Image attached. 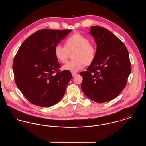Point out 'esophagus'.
Wrapping results in <instances>:
<instances>
[{"instance_id":"obj_1","label":"esophagus","mask_w":146,"mask_h":146,"mask_svg":"<svg viewBox=\"0 0 146 146\" xmlns=\"http://www.w3.org/2000/svg\"><path fill=\"white\" fill-rule=\"evenodd\" d=\"M72 76H73V77H74V76L77 75V73H72Z\"/></svg>"}]
</instances>
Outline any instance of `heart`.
<instances>
[{
    "mask_svg": "<svg viewBox=\"0 0 146 146\" xmlns=\"http://www.w3.org/2000/svg\"><path fill=\"white\" fill-rule=\"evenodd\" d=\"M73 53L74 60L70 61L63 66L64 70L71 72H76L84 66H89L94 62L96 55L95 45L90 42L88 38L79 33H74L67 38L64 46L56 45L54 48V55L60 62L64 63L67 60L69 52Z\"/></svg>",
    "mask_w": 146,
    "mask_h": 146,
    "instance_id": "obj_1",
    "label": "heart"
}]
</instances>
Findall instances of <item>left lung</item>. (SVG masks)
Segmentation results:
<instances>
[{
	"label": "left lung",
	"mask_w": 146,
	"mask_h": 146,
	"mask_svg": "<svg viewBox=\"0 0 146 146\" xmlns=\"http://www.w3.org/2000/svg\"><path fill=\"white\" fill-rule=\"evenodd\" d=\"M90 34L97 44L94 62L82 72L84 94L97 103L117 97L125 88L131 70L127 49L124 43L106 28L95 26Z\"/></svg>",
	"instance_id": "1"
}]
</instances>
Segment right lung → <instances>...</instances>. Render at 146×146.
I'll list each match as a JSON object with an SVG mask.
<instances>
[{
  "label": "right lung",
  "mask_w": 146,
  "mask_h": 146,
  "mask_svg": "<svg viewBox=\"0 0 146 146\" xmlns=\"http://www.w3.org/2000/svg\"><path fill=\"white\" fill-rule=\"evenodd\" d=\"M71 30L43 29L22 43L13 64L15 81L24 96L32 104L50 107L62 98L72 78L69 70L60 71L54 48Z\"/></svg>",
  "instance_id": "obj_1"
}]
</instances>
